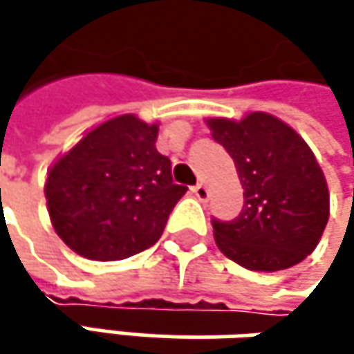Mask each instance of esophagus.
Masks as SVG:
<instances>
[{"mask_svg": "<svg viewBox=\"0 0 354 354\" xmlns=\"http://www.w3.org/2000/svg\"><path fill=\"white\" fill-rule=\"evenodd\" d=\"M192 192H194V196H196L198 201H207V198H209V188H207L203 182H198V184L192 188Z\"/></svg>", "mask_w": 354, "mask_h": 354, "instance_id": "34e87169", "label": "esophagus"}]
</instances>
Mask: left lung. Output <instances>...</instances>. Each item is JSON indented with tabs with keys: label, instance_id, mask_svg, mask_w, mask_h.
<instances>
[{
	"label": "left lung",
	"instance_id": "8db88e82",
	"mask_svg": "<svg viewBox=\"0 0 354 354\" xmlns=\"http://www.w3.org/2000/svg\"><path fill=\"white\" fill-rule=\"evenodd\" d=\"M217 143L232 156L244 188L234 221H213L217 248L248 270L274 272L299 264L318 246L330 217V194L310 145L281 118H207Z\"/></svg>",
	"mask_w": 354,
	"mask_h": 354
}]
</instances>
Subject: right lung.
<instances>
[{
	"label": "right lung",
	"instance_id": "1",
	"mask_svg": "<svg viewBox=\"0 0 354 354\" xmlns=\"http://www.w3.org/2000/svg\"><path fill=\"white\" fill-rule=\"evenodd\" d=\"M160 124L118 114L88 131L48 168L44 196L57 236L90 260L153 246L186 186L156 149Z\"/></svg>",
	"mask_w": 354,
	"mask_h": 354
}]
</instances>
